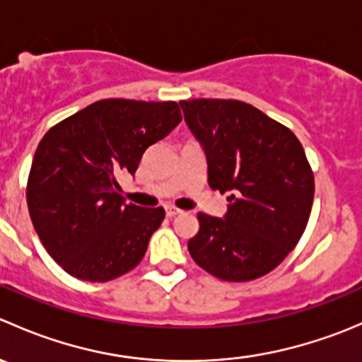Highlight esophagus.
<instances>
[{
    "label": "esophagus",
    "instance_id": "34e87169",
    "mask_svg": "<svg viewBox=\"0 0 362 362\" xmlns=\"http://www.w3.org/2000/svg\"><path fill=\"white\" fill-rule=\"evenodd\" d=\"M178 214H182V210H178L177 206H173V204H168L166 206V217H177Z\"/></svg>",
    "mask_w": 362,
    "mask_h": 362
}]
</instances>
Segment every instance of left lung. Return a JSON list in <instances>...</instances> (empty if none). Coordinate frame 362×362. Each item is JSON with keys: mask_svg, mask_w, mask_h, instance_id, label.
Instances as JSON below:
<instances>
[{"mask_svg": "<svg viewBox=\"0 0 362 362\" xmlns=\"http://www.w3.org/2000/svg\"><path fill=\"white\" fill-rule=\"evenodd\" d=\"M180 107L206 154L208 185L229 194L224 218L199 211L189 254L226 282L259 279L287 257L308 224L315 182L303 145L243 101L203 98Z\"/></svg>", "mask_w": 362, "mask_h": 362, "instance_id": "8db88e82", "label": "left lung"}]
</instances>
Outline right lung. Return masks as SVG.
I'll use <instances>...</instances> for the list:
<instances>
[{
  "instance_id": "right-lung-1",
  "label": "right lung",
  "mask_w": 362,
  "mask_h": 362,
  "mask_svg": "<svg viewBox=\"0 0 362 362\" xmlns=\"http://www.w3.org/2000/svg\"><path fill=\"white\" fill-rule=\"evenodd\" d=\"M182 120L175 101L101 100L50 127L28 178L29 215L50 257L71 276L108 282L144 259L164 208L124 202L120 175Z\"/></svg>"
}]
</instances>
